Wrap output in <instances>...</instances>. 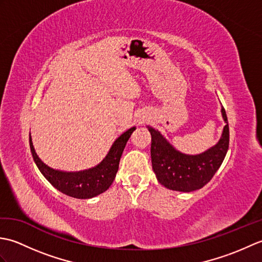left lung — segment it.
I'll use <instances>...</instances> for the list:
<instances>
[{
  "label": "left lung",
  "instance_id": "1",
  "mask_svg": "<svg viewBox=\"0 0 262 262\" xmlns=\"http://www.w3.org/2000/svg\"><path fill=\"white\" fill-rule=\"evenodd\" d=\"M222 115L226 122L220 142L215 146L198 155H186L171 145L168 141L152 127L151 133L152 166L159 182L176 191L190 192L203 188L210 181L229 149L230 129L225 109Z\"/></svg>",
  "mask_w": 262,
  "mask_h": 262
}]
</instances>
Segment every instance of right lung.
I'll return each instance as SVG.
<instances>
[{
	"instance_id": "obj_1",
	"label": "right lung",
	"mask_w": 262,
	"mask_h": 262,
	"mask_svg": "<svg viewBox=\"0 0 262 262\" xmlns=\"http://www.w3.org/2000/svg\"><path fill=\"white\" fill-rule=\"evenodd\" d=\"M134 130L135 127H133L117 138L107 157L96 168L80 172H63L49 168L38 158L32 145L31 136H29V143L32 158L38 169L57 190L70 197L88 199L102 193L114 182L117 171H118L121 154L124 152L127 141L129 140Z\"/></svg>"
}]
</instances>
